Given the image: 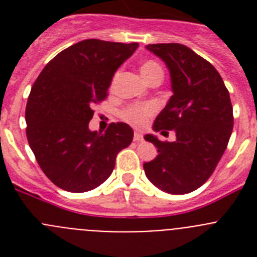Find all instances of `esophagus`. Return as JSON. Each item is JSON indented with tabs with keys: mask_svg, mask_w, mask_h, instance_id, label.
<instances>
[{
	"mask_svg": "<svg viewBox=\"0 0 257 257\" xmlns=\"http://www.w3.org/2000/svg\"><path fill=\"white\" fill-rule=\"evenodd\" d=\"M134 140H135V142H142L143 134L139 133V131H135V134H134Z\"/></svg>",
	"mask_w": 257,
	"mask_h": 257,
	"instance_id": "1",
	"label": "esophagus"
}]
</instances>
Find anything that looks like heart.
<instances>
[{"label": "heart", "instance_id": "obj_1", "mask_svg": "<svg viewBox=\"0 0 257 257\" xmlns=\"http://www.w3.org/2000/svg\"><path fill=\"white\" fill-rule=\"evenodd\" d=\"M140 72H142L143 77L148 83L153 81L154 78H157V77H160V78L163 77L162 67L154 60L144 61L142 67H140ZM115 78H117V76L113 78L112 85H114ZM154 112H156V106L153 104H134V105L124 109L123 118L127 122H130L131 124L143 126Z\"/></svg>", "mask_w": 257, "mask_h": 257}]
</instances>
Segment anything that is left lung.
<instances>
[{
  "label": "left lung",
  "instance_id": "1",
  "mask_svg": "<svg viewBox=\"0 0 257 257\" xmlns=\"http://www.w3.org/2000/svg\"><path fill=\"white\" fill-rule=\"evenodd\" d=\"M145 49L165 63L171 78L172 96L157 115L153 130H174L176 140L145 135L158 154L143 167L158 189L187 194L207 181L225 152L233 131L230 96L213 65L185 45L153 44Z\"/></svg>",
  "mask_w": 257,
  "mask_h": 257
}]
</instances>
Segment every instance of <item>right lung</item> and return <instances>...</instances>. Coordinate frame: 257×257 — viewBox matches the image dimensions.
<instances>
[{"label": "right lung", "instance_id": "obj_1", "mask_svg": "<svg viewBox=\"0 0 257 257\" xmlns=\"http://www.w3.org/2000/svg\"><path fill=\"white\" fill-rule=\"evenodd\" d=\"M139 47L85 40L59 52L33 83L26 109L27 139L41 170L72 193L97 188L110 176L134 131L123 122L91 131L95 103L104 100L115 70Z\"/></svg>", "mask_w": 257, "mask_h": 257}]
</instances>
